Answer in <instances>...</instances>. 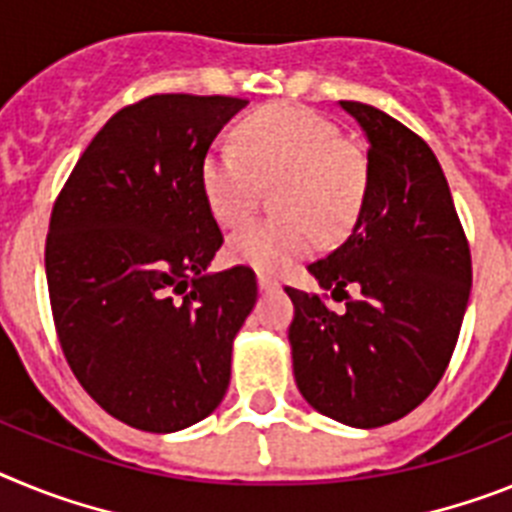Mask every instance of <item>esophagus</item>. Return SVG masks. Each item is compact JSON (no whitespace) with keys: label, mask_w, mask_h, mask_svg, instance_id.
<instances>
[{"label":"esophagus","mask_w":512,"mask_h":512,"mask_svg":"<svg viewBox=\"0 0 512 512\" xmlns=\"http://www.w3.org/2000/svg\"><path fill=\"white\" fill-rule=\"evenodd\" d=\"M257 286H260V291H278V288H281V283L275 281V278H270V275H265V273H260L257 275Z\"/></svg>","instance_id":"1"}]
</instances>
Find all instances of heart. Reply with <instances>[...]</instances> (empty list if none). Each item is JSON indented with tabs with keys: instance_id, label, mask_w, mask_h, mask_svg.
<instances>
[{
	"instance_id": "heart-1",
	"label": "heart",
	"mask_w": 512,
	"mask_h": 512,
	"mask_svg": "<svg viewBox=\"0 0 512 512\" xmlns=\"http://www.w3.org/2000/svg\"><path fill=\"white\" fill-rule=\"evenodd\" d=\"M278 219L252 221L229 239L239 265L283 273L324 239L345 237L363 211L368 164L363 151L317 110L278 102L247 115L237 144L211 146L201 164V190L213 219L242 224L262 185H273Z\"/></svg>"
}]
</instances>
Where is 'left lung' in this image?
<instances>
[{
	"label": "left lung",
	"instance_id": "obj_1",
	"mask_svg": "<svg viewBox=\"0 0 512 512\" xmlns=\"http://www.w3.org/2000/svg\"><path fill=\"white\" fill-rule=\"evenodd\" d=\"M340 108L366 133L368 193L353 234L309 273L345 311L286 288L296 309L288 340L296 386L314 410L381 428L443 379L469 304L471 255L430 146L373 105Z\"/></svg>",
	"mask_w": 512,
	"mask_h": 512
}]
</instances>
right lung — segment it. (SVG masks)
<instances>
[{
	"instance_id": "1",
	"label": "right lung",
	"mask_w": 512,
	"mask_h": 512,
	"mask_svg": "<svg viewBox=\"0 0 512 512\" xmlns=\"http://www.w3.org/2000/svg\"><path fill=\"white\" fill-rule=\"evenodd\" d=\"M247 100L151 95L97 131L53 203L46 281L66 363L115 420L175 433L211 415L257 301L201 190L213 139Z\"/></svg>"
}]
</instances>
